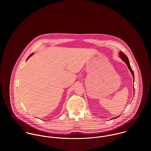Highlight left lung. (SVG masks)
I'll list each match as a JSON object with an SVG mask.
<instances>
[{
	"label": "left lung",
	"instance_id": "1",
	"mask_svg": "<svg viewBox=\"0 0 151 151\" xmlns=\"http://www.w3.org/2000/svg\"><path fill=\"white\" fill-rule=\"evenodd\" d=\"M119 55H120V57L122 58V59L126 63V65H127V67H128V68H129V70H130V71H131V74H132V77H133V78H134V72H133V71H132V68H131V66H130V65H129V59H128V58H127V56L123 52H119ZM119 117V116H118ZM118 117H114V119H116V118H117Z\"/></svg>",
	"mask_w": 151,
	"mask_h": 151
}]
</instances>
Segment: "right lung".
I'll return each instance as SVG.
<instances>
[{"label": "right lung", "instance_id": "obj_1", "mask_svg": "<svg viewBox=\"0 0 151 151\" xmlns=\"http://www.w3.org/2000/svg\"><path fill=\"white\" fill-rule=\"evenodd\" d=\"M32 55H33V53H32V54H31V55H29V56H28V58H27V60H28V59H29V58H30V57H31V56H32Z\"/></svg>", "mask_w": 151, "mask_h": 151}]
</instances>
